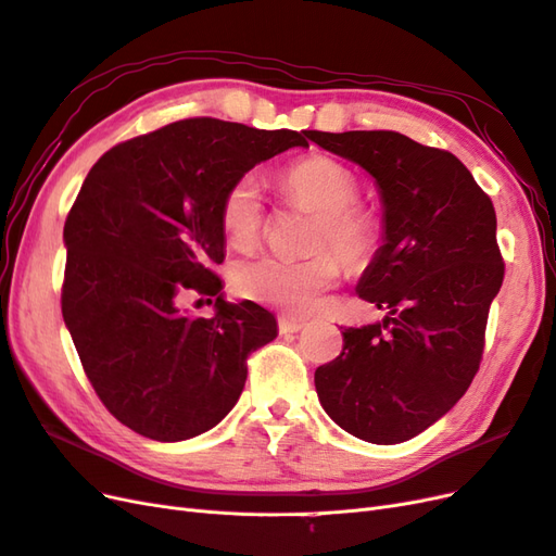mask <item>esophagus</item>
<instances>
[{
	"instance_id": "1",
	"label": "esophagus",
	"mask_w": 556,
	"mask_h": 556,
	"mask_svg": "<svg viewBox=\"0 0 556 556\" xmlns=\"http://www.w3.org/2000/svg\"><path fill=\"white\" fill-rule=\"evenodd\" d=\"M306 327L304 319H294V317H278V331L280 333H296Z\"/></svg>"
}]
</instances>
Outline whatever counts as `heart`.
Returning <instances> with one entry per match:
<instances>
[{"label": "heart", "instance_id": "1", "mask_svg": "<svg viewBox=\"0 0 556 556\" xmlns=\"http://www.w3.org/2000/svg\"><path fill=\"white\" fill-rule=\"evenodd\" d=\"M290 204L315 213L306 260L257 257L231 268V288L239 296L282 313H308L341 276V260L350 268L374 262L382 243V225L374 208L359 199V180L333 157L313 155L282 174ZM225 237L237 248H252L264 233L266 213L257 180L250 174L229 185L220 204ZM331 247L337 254L327 251Z\"/></svg>", "mask_w": 556, "mask_h": 556}]
</instances>
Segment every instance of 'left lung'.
<instances>
[{
  "label": "left lung",
  "mask_w": 556,
  "mask_h": 556,
  "mask_svg": "<svg viewBox=\"0 0 556 556\" xmlns=\"http://www.w3.org/2000/svg\"><path fill=\"white\" fill-rule=\"evenodd\" d=\"M306 137L378 182L384 243L357 294L390 311L382 323L343 331L341 355L315 371L319 403L362 441H410L466 394L480 368L506 274L494 204L452 153L399 131Z\"/></svg>",
  "instance_id": "8db88e82"
}]
</instances>
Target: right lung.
I'll return each instance as SVG.
<instances>
[{
    "mask_svg": "<svg viewBox=\"0 0 556 556\" xmlns=\"http://www.w3.org/2000/svg\"><path fill=\"white\" fill-rule=\"evenodd\" d=\"M308 141L188 117L113 146L64 223L62 315L106 410L146 439L174 443L213 429L239 401L248 355L276 339V317L227 304L220 204L252 166ZM216 296L213 318L179 299Z\"/></svg>",
    "mask_w": 556,
    "mask_h": 556,
    "instance_id": "obj_1",
    "label": "right lung"
}]
</instances>
